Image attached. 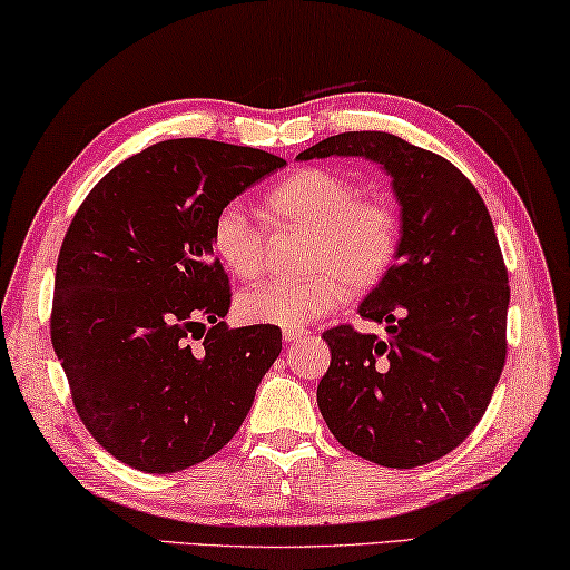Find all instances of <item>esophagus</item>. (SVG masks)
Listing matches in <instances>:
<instances>
[{
    "mask_svg": "<svg viewBox=\"0 0 570 570\" xmlns=\"http://www.w3.org/2000/svg\"><path fill=\"white\" fill-rule=\"evenodd\" d=\"M282 334H284V340H286V342H296V340H302V337H304L306 330H302V327H286Z\"/></svg>",
    "mask_w": 570,
    "mask_h": 570,
    "instance_id": "1",
    "label": "esophagus"
}]
</instances>
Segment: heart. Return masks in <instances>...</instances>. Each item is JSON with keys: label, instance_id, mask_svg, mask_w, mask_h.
Masks as SVG:
<instances>
[{"label": "heart", "instance_id": "1", "mask_svg": "<svg viewBox=\"0 0 570 570\" xmlns=\"http://www.w3.org/2000/svg\"><path fill=\"white\" fill-rule=\"evenodd\" d=\"M268 220L278 228L306 230L299 278H271L246 288L236 312L248 324L302 327L345 302L347 292H367L383 282L401 248L395 207L360 195L350 177L334 169L294 171L264 197ZM213 256L238 278L264 268L266 233L246 205L223 203L207 230Z\"/></svg>", "mask_w": 570, "mask_h": 570}]
</instances>
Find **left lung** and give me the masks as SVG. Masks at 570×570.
Returning <instances> with one entry per match:
<instances>
[{
  "label": "left lung",
  "instance_id": "8db88e82",
  "mask_svg": "<svg viewBox=\"0 0 570 570\" xmlns=\"http://www.w3.org/2000/svg\"><path fill=\"white\" fill-rule=\"evenodd\" d=\"M365 157L393 177L401 248L360 304L387 337L340 324L317 387L342 446L381 466L436 462L474 431L508 355V268L487 205L449 159L395 134L345 131L299 159Z\"/></svg>",
  "mask_w": 570,
  "mask_h": 570
}]
</instances>
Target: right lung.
Segmentation results:
<instances>
[{
	"label": "right lung",
	"mask_w": 570,
	"mask_h": 570,
	"mask_svg": "<svg viewBox=\"0 0 570 570\" xmlns=\"http://www.w3.org/2000/svg\"><path fill=\"white\" fill-rule=\"evenodd\" d=\"M282 157L169 139L90 189L62 238L50 337L70 399L108 454L149 474L205 462L236 436L282 330H228V274L207 230Z\"/></svg>",
	"instance_id": "right-lung-1"
}]
</instances>
